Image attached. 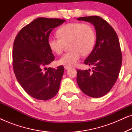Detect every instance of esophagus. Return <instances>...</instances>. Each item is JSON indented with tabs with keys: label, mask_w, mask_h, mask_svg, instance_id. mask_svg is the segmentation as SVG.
I'll use <instances>...</instances> for the list:
<instances>
[{
	"label": "esophagus",
	"mask_w": 132,
	"mask_h": 132,
	"mask_svg": "<svg viewBox=\"0 0 132 132\" xmlns=\"http://www.w3.org/2000/svg\"><path fill=\"white\" fill-rule=\"evenodd\" d=\"M70 68H71V67H70V66H67V65H65L64 66V68L65 70H68V69H69Z\"/></svg>",
	"instance_id": "34e87169"
}]
</instances>
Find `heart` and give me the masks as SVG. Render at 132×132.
Wrapping results in <instances>:
<instances>
[{
  "mask_svg": "<svg viewBox=\"0 0 132 132\" xmlns=\"http://www.w3.org/2000/svg\"><path fill=\"white\" fill-rule=\"evenodd\" d=\"M58 38H49L47 40L50 50L61 54L66 44L70 50L59 59L58 64L72 66L76 64L82 55H88L93 51L96 35L93 27L88 23H71L61 26L56 31Z\"/></svg>",
  "mask_w": 132,
  "mask_h": 132,
  "instance_id": "b5f03b06",
  "label": "heart"
}]
</instances>
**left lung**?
Returning a JSON list of instances; mask_svg holds the SVG:
<instances>
[{"mask_svg":"<svg viewBox=\"0 0 132 132\" xmlns=\"http://www.w3.org/2000/svg\"><path fill=\"white\" fill-rule=\"evenodd\" d=\"M78 20L92 23L96 30V43L84 64L93 65L87 70H77V83L83 93L98 98L109 93L118 79L122 64L118 37L113 28L99 16L79 17Z\"/></svg>","mask_w":132,"mask_h":132,"instance_id":"obj_1","label":"left lung"}]
</instances>
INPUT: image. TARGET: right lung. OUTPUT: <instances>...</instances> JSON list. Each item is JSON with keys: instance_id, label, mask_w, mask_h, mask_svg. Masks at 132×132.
<instances>
[{"instance_id": "1", "label": "right lung", "mask_w": 132, "mask_h": 132, "mask_svg": "<svg viewBox=\"0 0 132 132\" xmlns=\"http://www.w3.org/2000/svg\"><path fill=\"white\" fill-rule=\"evenodd\" d=\"M65 21L38 18L21 29L14 39V74L23 89L37 100H49L59 91L64 68L46 67L55 60L47 40L52 30Z\"/></svg>"}]
</instances>
